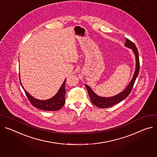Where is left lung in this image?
Listing matches in <instances>:
<instances>
[{
  "instance_id": "left-lung-1",
  "label": "left lung",
  "mask_w": 157,
  "mask_h": 157,
  "mask_svg": "<svg viewBox=\"0 0 157 157\" xmlns=\"http://www.w3.org/2000/svg\"><path fill=\"white\" fill-rule=\"evenodd\" d=\"M124 46L132 49L133 52H134L135 55V59H136V67H135V71L131 81L130 82L129 84H128L127 87L123 91H121V93H120L119 94L115 96H113L111 97H102V96H99L97 95L90 86H88L86 84H85V86H86V89L88 90L89 96L90 97L91 102L93 103V105H94L98 108H106L121 102V101L124 100V99L128 95H129V94L130 93L133 87L134 83L138 75L139 70H140V61H139L138 52L135 44L129 39H126Z\"/></svg>"
}]
</instances>
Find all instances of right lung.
Listing matches in <instances>:
<instances>
[{
    "mask_svg": "<svg viewBox=\"0 0 157 157\" xmlns=\"http://www.w3.org/2000/svg\"><path fill=\"white\" fill-rule=\"evenodd\" d=\"M19 79L21 86L24 91H25V93L27 98L29 99V100L30 101L31 104L36 108L44 111H56L60 109L64 106L65 103V83L66 79L64 81L63 83L62 84L59 90L57 92V93L52 98L48 99H46V100H40V99H37L34 98L33 96H31L24 88L21 82L20 76Z\"/></svg>",
    "mask_w": 157,
    "mask_h": 157,
    "instance_id": "add662e5",
    "label": "right lung"
}]
</instances>
